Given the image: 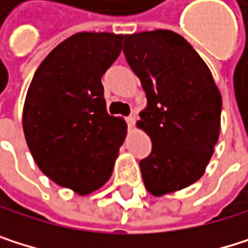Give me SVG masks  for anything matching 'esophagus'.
<instances>
[{
    "label": "esophagus",
    "instance_id": "1",
    "mask_svg": "<svg viewBox=\"0 0 248 248\" xmlns=\"http://www.w3.org/2000/svg\"><path fill=\"white\" fill-rule=\"evenodd\" d=\"M136 120H138V114H136V112H131V115H128V117H127V123H128V125H130V127H133V125H134V123H136Z\"/></svg>",
    "mask_w": 248,
    "mask_h": 248
}]
</instances>
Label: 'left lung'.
Here are the masks:
<instances>
[{
	"instance_id": "obj_1",
	"label": "left lung",
	"mask_w": 248,
	"mask_h": 248,
	"mask_svg": "<svg viewBox=\"0 0 248 248\" xmlns=\"http://www.w3.org/2000/svg\"><path fill=\"white\" fill-rule=\"evenodd\" d=\"M124 54L148 99L138 121L152 142L140 161L145 186L155 197L188 188L204 174L220 133L222 96L212 71L167 29L124 35Z\"/></svg>"
}]
</instances>
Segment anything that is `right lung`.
I'll use <instances>...</instances> for the list:
<instances>
[{"instance_id":"right-lung-1","label":"right lung","mask_w":248,"mask_h":248,"mask_svg":"<svg viewBox=\"0 0 248 248\" xmlns=\"http://www.w3.org/2000/svg\"><path fill=\"white\" fill-rule=\"evenodd\" d=\"M123 35L78 32L53 48L31 81L22 125L40 170L89 195L109 180L127 134L106 110L102 75L121 53Z\"/></svg>"}]
</instances>
